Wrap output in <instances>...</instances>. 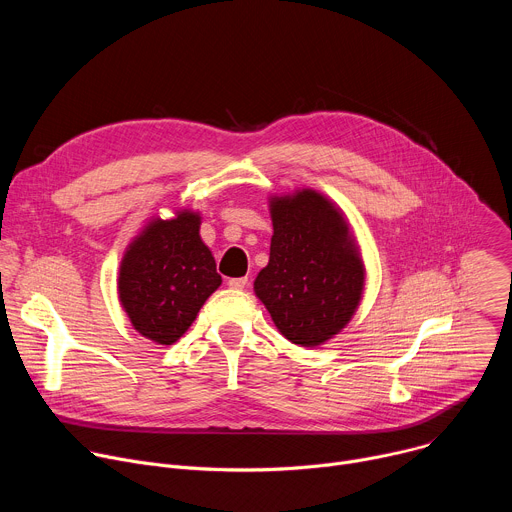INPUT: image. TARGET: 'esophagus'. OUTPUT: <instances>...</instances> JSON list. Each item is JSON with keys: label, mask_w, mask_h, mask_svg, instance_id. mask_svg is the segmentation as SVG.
<instances>
[{"label": "esophagus", "mask_w": 512, "mask_h": 512, "mask_svg": "<svg viewBox=\"0 0 512 512\" xmlns=\"http://www.w3.org/2000/svg\"><path fill=\"white\" fill-rule=\"evenodd\" d=\"M227 283H229L231 289H245L247 283H249V279H247V277H231Z\"/></svg>", "instance_id": "esophagus-1"}]
</instances>
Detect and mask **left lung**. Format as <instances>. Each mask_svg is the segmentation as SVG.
I'll list each match as a JSON object with an SVG mask.
<instances>
[{"label": "left lung", "instance_id": "1", "mask_svg": "<svg viewBox=\"0 0 512 512\" xmlns=\"http://www.w3.org/2000/svg\"><path fill=\"white\" fill-rule=\"evenodd\" d=\"M269 263L253 291L275 328L294 344L316 348L356 314L367 267L344 210L314 188L271 194Z\"/></svg>", "mask_w": 512, "mask_h": 512}]
</instances>
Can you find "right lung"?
Masks as SVG:
<instances>
[{
	"instance_id": "1",
	"label": "right lung",
	"mask_w": 512,
	"mask_h": 512,
	"mask_svg": "<svg viewBox=\"0 0 512 512\" xmlns=\"http://www.w3.org/2000/svg\"><path fill=\"white\" fill-rule=\"evenodd\" d=\"M200 225L202 214L192 208H176L170 218L154 214L119 263V304L133 330L160 346L180 340L223 283Z\"/></svg>"
}]
</instances>
